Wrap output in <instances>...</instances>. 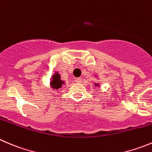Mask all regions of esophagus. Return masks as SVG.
Wrapping results in <instances>:
<instances>
[{
    "label": "esophagus",
    "mask_w": 152,
    "mask_h": 152,
    "mask_svg": "<svg viewBox=\"0 0 152 152\" xmlns=\"http://www.w3.org/2000/svg\"><path fill=\"white\" fill-rule=\"evenodd\" d=\"M82 78H76V83H81V82H82Z\"/></svg>",
    "instance_id": "esophagus-1"
}]
</instances>
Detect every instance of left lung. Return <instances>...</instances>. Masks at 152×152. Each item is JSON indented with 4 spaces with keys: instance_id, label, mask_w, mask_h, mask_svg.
Returning <instances> with one entry per match:
<instances>
[{
    "instance_id": "left-lung-1",
    "label": "left lung",
    "mask_w": 152,
    "mask_h": 152,
    "mask_svg": "<svg viewBox=\"0 0 152 152\" xmlns=\"http://www.w3.org/2000/svg\"><path fill=\"white\" fill-rule=\"evenodd\" d=\"M94 85H95V86H96V87H99V84H98V83H94Z\"/></svg>"
}]
</instances>
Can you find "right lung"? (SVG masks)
I'll return each mask as SVG.
<instances>
[{"instance_id":"1","label":"right lung","mask_w":152,"mask_h":152,"mask_svg":"<svg viewBox=\"0 0 152 152\" xmlns=\"http://www.w3.org/2000/svg\"><path fill=\"white\" fill-rule=\"evenodd\" d=\"M50 85L51 88L53 90H58L62 88L64 85H65V82L61 79V75L56 72L52 76V80L50 81Z\"/></svg>"}]
</instances>
